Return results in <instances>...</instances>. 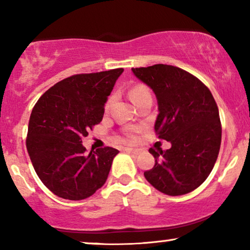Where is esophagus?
I'll use <instances>...</instances> for the list:
<instances>
[{"label": "esophagus", "instance_id": "1", "mask_svg": "<svg viewBox=\"0 0 250 250\" xmlns=\"http://www.w3.org/2000/svg\"><path fill=\"white\" fill-rule=\"evenodd\" d=\"M125 152H128V153L135 154V155H138V154L140 153V149H138V148H130V147H125Z\"/></svg>", "mask_w": 250, "mask_h": 250}]
</instances>
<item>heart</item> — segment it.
Segmentation results:
<instances>
[{"instance_id":"heart-1","label":"heart","mask_w":250,"mask_h":250,"mask_svg":"<svg viewBox=\"0 0 250 250\" xmlns=\"http://www.w3.org/2000/svg\"><path fill=\"white\" fill-rule=\"evenodd\" d=\"M129 95H130V98H131L133 103H136L137 101L140 100V98L145 97V96H147V95H150V94H149V90L147 89L144 85H137V86L133 87L131 90H130ZM108 106H110V101H108L107 104H106V107H108ZM138 130H139V128L130 126V128H126L125 135H126V137H128V138H133V137H135V135H136V132L138 131Z\"/></svg>"}]
</instances>
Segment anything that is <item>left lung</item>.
Here are the masks:
<instances>
[{"instance_id":"1","label":"left lung","mask_w":250,"mask_h":250,"mask_svg":"<svg viewBox=\"0 0 250 250\" xmlns=\"http://www.w3.org/2000/svg\"><path fill=\"white\" fill-rule=\"evenodd\" d=\"M131 70L155 94L159 115L154 129L171 143L170 149H149L155 165L144 175L165 195L188 194L206 180L219 155L222 128L215 100L198 78L177 66Z\"/></svg>"}]
</instances>
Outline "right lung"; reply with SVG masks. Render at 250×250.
<instances>
[{"label": "right lung", "mask_w": 250, "mask_h": 250, "mask_svg": "<svg viewBox=\"0 0 250 250\" xmlns=\"http://www.w3.org/2000/svg\"><path fill=\"white\" fill-rule=\"evenodd\" d=\"M124 69L82 73L45 91L31 111L27 150L42 182L70 200L88 198L105 184L119 153L104 147L86 153L83 138L102 121L107 96Z\"/></svg>", "instance_id": "obj_1"}]
</instances>
